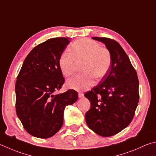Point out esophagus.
<instances>
[{
    "label": "esophagus",
    "mask_w": 156,
    "mask_h": 156,
    "mask_svg": "<svg viewBox=\"0 0 156 156\" xmlns=\"http://www.w3.org/2000/svg\"><path fill=\"white\" fill-rule=\"evenodd\" d=\"M78 97L80 98H83V97H84V94H83V93L79 92V93H78Z\"/></svg>",
    "instance_id": "obj_1"
}]
</instances>
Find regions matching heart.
Returning a JSON list of instances; mask_svg holds the SVG:
<instances>
[{
    "label": "heart",
    "mask_w": 156,
    "mask_h": 156,
    "mask_svg": "<svg viewBox=\"0 0 156 156\" xmlns=\"http://www.w3.org/2000/svg\"><path fill=\"white\" fill-rule=\"evenodd\" d=\"M69 52H65L58 59V67L62 74L66 77L72 75L76 64L81 63L83 73L73 76L66 82L69 89L76 90L89 89L94 84V78L105 76L112 63L110 50L91 39H78L70 45Z\"/></svg>",
    "instance_id": "b5f03b06"
}]
</instances>
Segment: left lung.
<instances>
[{"label": "left lung", "mask_w": 156, "mask_h": 156, "mask_svg": "<svg viewBox=\"0 0 156 156\" xmlns=\"http://www.w3.org/2000/svg\"><path fill=\"white\" fill-rule=\"evenodd\" d=\"M105 44L112 56L108 72L84 96L90 108L85 115L89 128L101 136H112L129 125L139 100L137 73L120 44L113 39L94 37Z\"/></svg>", "instance_id": "obj_1"}]
</instances>
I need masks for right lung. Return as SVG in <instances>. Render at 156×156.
<instances>
[{
	"label": "right lung",
	"instance_id": "obj_1",
	"mask_svg": "<svg viewBox=\"0 0 156 156\" xmlns=\"http://www.w3.org/2000/svg\"><path fill=\"white\" fill-rule=\"evenodd\" d=\"M69 43V37H56L37 45L27 55L17 77L16 114L26 131L35 137L48 138L58 132L65 108L78 100L73 89L54 95L64 84L58 59Z\"/></svg>",
	"mask_w": 156,
	"mask_h": 156
}]
</instances>
